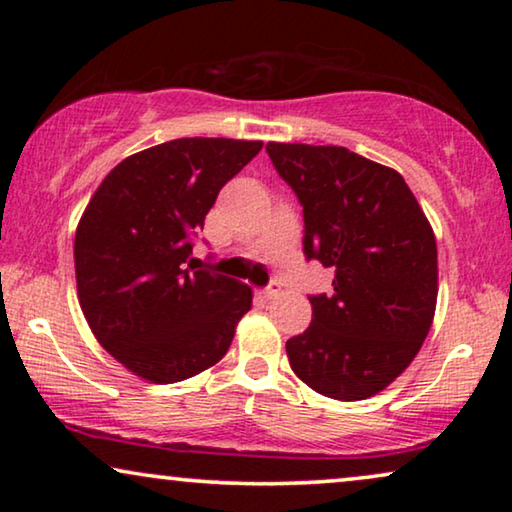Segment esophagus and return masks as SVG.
Listing matches in <instances>:
<instances>
[{
	"mask_svg": "<svg viewBox=\"0 0 512 512\" xmlns=\"http://www.w3.org/2000/svg\"><path fill=\"white\" fill-rule=\"evenodd\" d=\"M279 291H282V284L277 282V279H272V282L265 286V289H261V296L265 298V300H272L275 296H279Z\"/></svg>",
	"mask_w": 512,
	"mask_h": 512,
	"instance_id": "esophagus-1",
	"label": "esophagus"
}]
</instances>
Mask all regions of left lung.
<instances>
[{
  "label": "left lung",
  "mask_w": 512,
  "mask_h": 512,
  "mask_svg": "<svg viewBox=\"0 0 512 512\" xmlns=\"http://www.w3.org/2000/svg\"><path fill=\"white\" fill-rule=\"evenodd\" d=\"M303 207V254L333 268L310 296L312 324L286 342L300 380L361 401L396 380L429 335L438 296L436 237L396 170L345 146H265Z\"/></svg>",
  "instance_id": "8db88e82"
}]
</instances>
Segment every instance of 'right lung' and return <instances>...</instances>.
I'll list each match as a JSON object with an SVG mask.
<instances>
[{
	"instance_id": "add662e5",
	"label": "right lung",
	"mask_w": 512,
	"mask_h": 512,
	"mask_svg": "<svg viewBox=\"0 0 512 512\" xmlns=\"http://www.w3.org/2000/svg\"><path fill=\"white\" fill-rule=\"evenodd\" d=\"M263 142L186 137L125 158L97 188L74 240L90 331L132 373L172 384L226 356L251 289L200 270L193 247L216 195Z\"/></svg>"
}]
</instances>
